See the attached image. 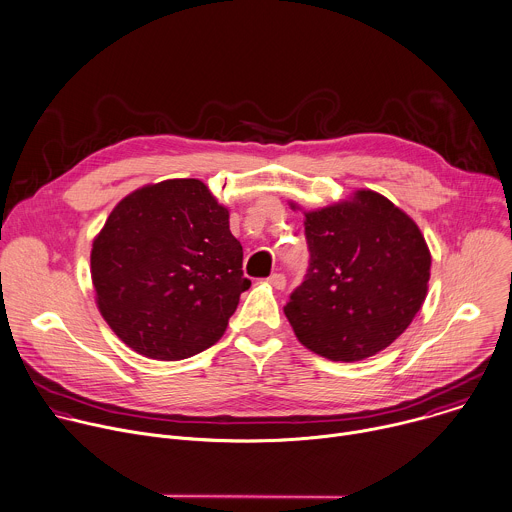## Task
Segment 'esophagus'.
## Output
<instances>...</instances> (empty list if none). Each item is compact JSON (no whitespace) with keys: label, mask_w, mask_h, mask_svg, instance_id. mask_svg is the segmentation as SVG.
Segmentation results:
<instances>
[{"label":"esophagus","mask_w":512,"mask_h":512,"mask_svg":"<svg viewBox=\"0 0 512 512\" xmlns=\"http://www.w3.org/2000/svg\"><path fill=\"white\" fill-rule=\"evenodd\" d=\"M267 281H269L275 289H283V287H285V275H283V273H271V275L267 277Z\"/></svg>","instance_id":"esophagus-1"}]
</instances>
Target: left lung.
Segmentation results:
<instances>
[{"label":"left lung","instance_id":"1","mask_svg":"<svg viewBox=\"0 0 512 512\" xmlns=\"http://www.w3.org/2000/svg\"><path fill=\"white\" fill-rule=\"evenodd\" d=\"M304 225L308 271L283 306L298 340L342 362L387 348L427 294L431 255L417 225L373 190L308 212Z\"/></svg>","mask_w":512,"mask_h":512}]
</instances>
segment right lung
I'll use <instances>...</instances> for the list:
<instances>
[{"label": "right lung", "instance_id": "add662e5", "mask_svg": "<svg viewBox=\"0 0 512 512\" xmlns=\"http://www.w3.org/2000/svg\"><path fill=\"white\" fill-rule=\"evenodd\" d=\"M97 304L135 352L182 360L221 340L251 281L229 210L194 178L125 196L93 243Z\"/></svg>", "mask_w": 512, "mask_h": 512}]
</instances>
